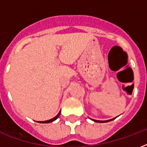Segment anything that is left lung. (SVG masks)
Segmentation results:
<instances>
[{
    "label": "left lung",
    "instance_id": "obj_1",
    "mask_svg": "<svg viewBox=\"0 0 147 147\" xmlns=\"http://www.w3.org/2000/svg\"><path fill=\"white\" fill-rule=\"evenodd\" d=\"M116 118V117H115ZM115 118H113V119H111V120H107V121H97V120H94V119H92V121H94V122H98V123H105V122H109L111 121H113L114 120Z\"/></svg>",
    "mask_w": 147,
    "mask_h": 147
}]
</instances>
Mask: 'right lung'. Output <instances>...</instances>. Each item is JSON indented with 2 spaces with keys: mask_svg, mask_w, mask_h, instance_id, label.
Masks as SVG:
<instances>
[{
  "mask_svg": "<svg viewBox=\"0 0 147 147\" xmlns=\"http://www.w3.org/2000/svg\"><path fill=\"white\" fill-rule=\"evenodd\" d=\"M60 113H61V111H59V114H58L55 117H53V118L50 119V120H48V121H38V122H39V123H50V122H53V121H55V120L59 117Z\"/></svg>",
  "mask_w": 147,
  "mask_h": 147,
  "instance_id": "right-lung-1",
  "label": "right lung"
}]
</instances>
